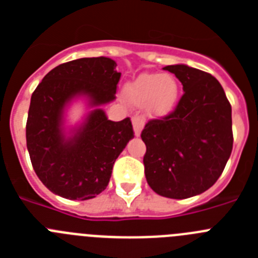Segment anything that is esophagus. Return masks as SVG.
Returning a JSON list of instances; mask_svg holds the SVG:
<instances>
[{"label":"esophagus","mask_w":258,"mask_h":258,"mask_svg":"<svg viewBox=\"0 0 258 258\" xmlns=\"http://www.w3.org/2000/svg\"><path fill=\"white\" fill-rule=\"evenodd\" d=\"M132 122H133V129H134V134H136L137 137L141 136V132H142L143 129V118L141 117V116H134L133 118H132Z\"/></svg>","instance_id":"34e87169"}]
</instances>
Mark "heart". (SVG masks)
<instances>
[{"label": "heart", "instance_id": "heart-1", "mask_svg": "<svg viewBox=\"0 0 258 258\" xmlns=\"http://www.w3.org/2000/svg\"><path fill=\"white\" fill-rule=\"evenodd\" d=\"M124 93L132 104H146L149 115L161 117L169 115L177 106L179 84L172 75L143 74L127 84Z\"/></svg>", "mask_w": 258, "mask_h": 258}]
</instances>
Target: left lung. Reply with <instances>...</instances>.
<instances>
[{"instance_id": "8db88e82", "label": "left lung", "mask_w": 258, "mask_h": 258, "mask_svg": "<svg viewBox=\"0 0 258 258\" xmlns=\"http://www.w3.org/2000/svg\"><path fill=\"white\" fill-rule=\"evenodd\" d=\"M164 70L181 81L183 95L169 115L145 125V174L161 197L186 199L212 187L225 169L234 142L231 106L212 75L184 64Z\"/></svg>"}]
</instances>
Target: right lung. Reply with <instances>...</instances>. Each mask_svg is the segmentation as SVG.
<instances>
[{"label": "right lung", "mask_w": 258, "mask_h": 258, "mask_svg": "<svg viewBox=\"0 0 258 258\" xmlns=\"http://www.w3.org/2000/svg\"><path fill=\"white\" fill-rule=\"evenodd\" d=\"M109 58H81L59 64L33 92L26 137L31 163L51 192L70 200L93 199L108 184L113 164L134 137L131 118L108 120L98 106L116 98L121 74ZM76 96L97 106L67 137L64 108Z\"/></svg>", "instance_id": "add662e5"}]
</instances>
